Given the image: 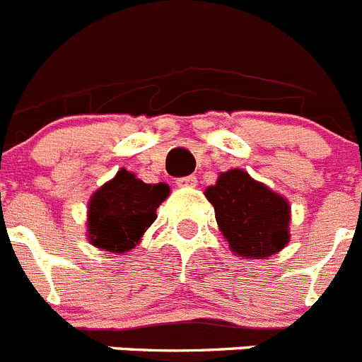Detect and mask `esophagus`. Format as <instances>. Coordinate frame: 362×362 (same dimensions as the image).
I'll use <instances>...</instances> for the list:
<instances>
[{"mask_svg": "<svg viewBox=\"0 0 362 362\" xmlns=\"http://www.w3.org/2000/svg\"><path fill=\"white\" fill-rule=\"evenodd\" d=\"M175 183H177L179 187H195V183H197V175L190 174L185 175V177H177L175 179Z\"/></svg>", "mask_w": 362, "mask_h": 362, "instance_id": "1", "label": "esophagus"}]
</instances>
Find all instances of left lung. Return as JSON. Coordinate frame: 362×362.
<instances>
[{
  "instance_id": "left-lung-1",
  "label": "left lung",
  "mask_w": 362,
  "mask_h": 362,
  "mask_svg": "<svg viewBox=\"0 0 362 362\" xmlns=\"http://www.w3.org/2000/svg\"><path fill=\"white\" fill-rule=\"evenodd\" d=\"M204 195L231 251L240 257H271L289 242V204L247 172L221 174Z\"/></svg>"
}]
</instances>
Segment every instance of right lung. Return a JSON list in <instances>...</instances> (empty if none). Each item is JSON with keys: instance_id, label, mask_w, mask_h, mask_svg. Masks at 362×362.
Masks as SVG:
<instances>
[{"instance_id": "1", "label": "right lung", "mask_w": 362, "mask_h": 362, "mask_svg": "<svg viewBox=\"0 0 362 362\" xmlns=\"http://www.w3.org/2000/svg\"><path fill=\"white\" fill-rule=\"evenodd\" d=\"M168 192L167 185H147L122 168L89 201L88 231L93 246L112 253L132 250L156 221V210Z\"/></svg>"}]
</instances>
